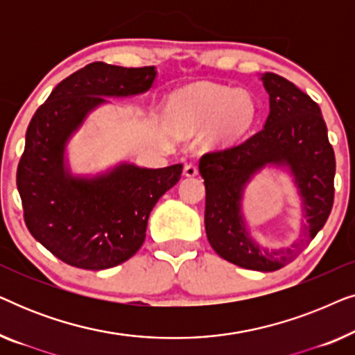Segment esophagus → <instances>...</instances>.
Returning a JSON list of instances; mask_svg holds the SVG:
<instances>
[{"instance_id":"obj_1","label":"esophagus","mask_w":355,"mask_h":355,"mask_svg":"<svg viewBox=\"0 0 355 355\" xmlns=\"http://www.w3.org/2000/svg\"><path fill=\"white\" fill-rule=\"evenodd\" d=\"M197 173H198V168H197L196 163H187L186 166H184V174H186V176H189V178L197 176Z\"/></svg>"}]
</instances>
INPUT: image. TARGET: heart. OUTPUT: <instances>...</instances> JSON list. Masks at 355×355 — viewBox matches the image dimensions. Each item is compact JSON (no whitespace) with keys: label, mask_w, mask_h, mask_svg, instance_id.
<instances>
[{"label":"heart","mask_w":355,"mask_h":355,"mask_svg":"<svg viewBox=\"0 0 355 355\" xmlns=\"http://www.w3.org/2000/svg\"><path fill=\"white\" fill-rule=\"evenodd\" d=\"M255 103L244 90L223 85H193L173 96L171 116L179 132L191 134L213 124L221 139H234L250 128Z\"/></svg>","instance_id":"obj_1"}]
</instances>
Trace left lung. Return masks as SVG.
Listing matches in <instances>:
<instances>
[{"label":"left lung","instance_id":"8db88e82","mask_svg":"<svg viewBox=\"0 0 355 355\" xmlns=\"http://www.w3.org/2000/svg\"><path fill=\"white\" fill-rule=\"evenodd\" d=\"M270 114L259 132L232 147L202 155L205 231L221 259L247 270L276 271L291 263L318 234L334 202L336 159L320 106L293 82L273 72L261 76ZM288 164L303 197L304 237L286 251H268L248 237L240 213L243 186L265 164Z\"/></svg>","mask_w":355,"mask_h":355}]
</instances>
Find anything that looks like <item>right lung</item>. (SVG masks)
<instances>
[{"label": "right lung", "mask_w": 355, "mask_h": 355, "mask_svg": "<svg viewBox=\"0 0 355 355\" xmlns=\"http://www.w3.org/2000/svg\"><path fill=\"white\" fill-rule=\"evenodd\" d=\"M153 66L92 62L60 82L27 128L17 191L31 234L64 263L106 270L129 260L145 241L150 211L181 179L182 164L147 169L119 164L94 179L72 178L64 148L105 96L147 92Z\"/></svg>", "instance_id": "1"}]
</instances>
